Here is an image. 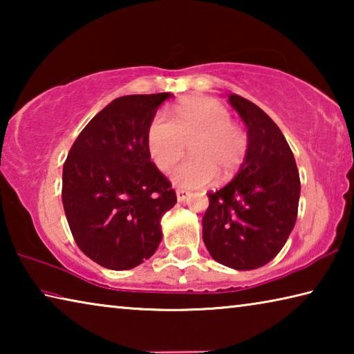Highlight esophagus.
Listing matches in <instances>:
<instances>
[{"instance_id":"obj_1","label":"esophagus","mask_w":354,"mask_h":354,"mask_svg":"<svg viewBox=\"0 0 354 354\" xmlns=\"http://www.w3.org/2000/svg\"><path fill=\"white\" fill-rule=\"evenodd\" d=\"M187 196H189V192H185V190H176V200H178L179 203H184L185 200H187Z\"/></svg>"}]
</instances>
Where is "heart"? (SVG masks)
<instances>
[{
	"label": "heart",
	"instance_id": "1",
	"mask_svg": "<svg viewBox=\"0 0 354 354\" xmlns=\"http://www.w3.org/2000/svg\"><path fill=\"white\" fill-rule=\"evenodd\" d=\"M192 143V159L170 171L173 184L200 189L215 178L236 175L248 149L247 134L225 106L211 98H189L175 107V122L158 113L147 131V147L159 170H169Z\"/></svg>",
	"mask_w": 354,
	"mask_h": 354
}]
</instances>
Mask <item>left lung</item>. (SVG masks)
<instances>
[{
	"mask_svg": "<svg viewBox=\"0 0 354 354\" xmlns=\"http://www.w3.org/2000/svg\"><path fill=\"white\" fill-rule=\"evenodd\" d=\"M227 101L248 129V149L232 181L207 194L203 242L218 263L254 270L279 253L295 226L299 175L277 123L239 95Z\"/></svg>",
	"mask_w": 354,
	"mask_h": 354,
	"instance_id": "obj_1",
	"label": "left lung"
}]
</instances>
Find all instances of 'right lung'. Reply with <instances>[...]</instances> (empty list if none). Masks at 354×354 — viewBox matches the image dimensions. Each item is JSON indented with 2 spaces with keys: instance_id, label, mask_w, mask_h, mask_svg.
Listing matches in <instances>:
<instances>
[{
  "instance_id": "add662e5",
  "label": "right lung",
  "mask_w": 354,
  "mask_h": 354,
  "mask_svg": "<svg viewBox=\"0 0 354 354\" xmlns=\"http://www.w3.org/2000/svg\"><path fill=\"white\" fill-rule=\"evenodd\" d=\"M171 93L128 95L100 111L77 136L62 173V203L77 247L109 270H129L162 241L160 218L176 205L151 162L147 131Z\"/></svg>"
}]
</instances>
